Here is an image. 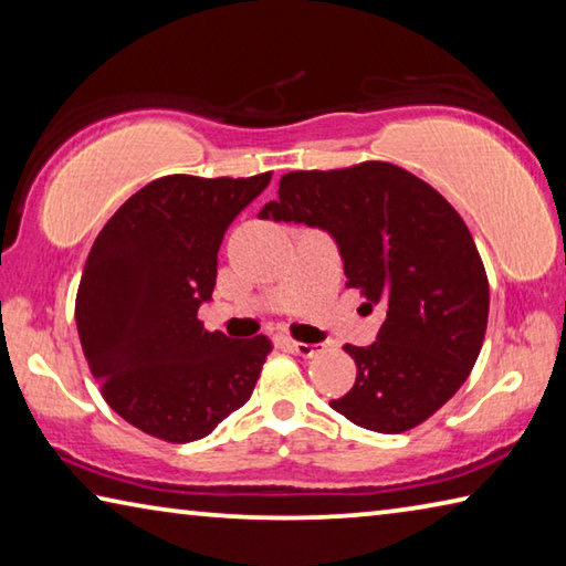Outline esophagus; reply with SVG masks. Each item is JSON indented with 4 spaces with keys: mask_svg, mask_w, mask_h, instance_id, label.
Masks as SVG:
<instances>
[{
    "mask_svg": "<svg viewBox=\"0 0 566 566\" xmlns=\"http://www.w3.org/2000/svg\"><path fill=\"white\" fill-rule=\"evenodd\" d=\"M290 347L296 357H312L314 352H319L317 344H306V342H290Z\"/></svg>",
    "mask_w": 566,
    "mask_h": 566,
    "instance_id": "34e87169",
    "label": "esophagus"
}]
</instances>
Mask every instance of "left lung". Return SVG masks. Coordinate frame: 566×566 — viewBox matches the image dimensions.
<instances>
[{
    "mask_svg": "<svg viewBox=\"0 0 566 566\" xmlns=\"http://www.w3.org/2000/svg\"><path fill=\"white\" fill-rule=\"evenodd\" d=\"M260 219L327 232L347 284L387 312L369 347H344L357 381L329 401L334 411L399 434L454 397L482 349L490 284L467 224L437 189L389 161L292 171Z\"/></svg>",
    "mask_w": 566,
    "mask_h": 566,
    "instance_id": "1",
    "label": "left lung"
}]
</instances>
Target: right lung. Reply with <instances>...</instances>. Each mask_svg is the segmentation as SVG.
Returning <instances> with one entry per match:
<instances>
[{"label":"right lung","instance_id":"add662e5","mask_svg":"<svg viewBox=\"0 0 566 566\" xmlns=\"http://www.w3.org/2000/svg\"><path fill=\"white\" fill-rule=\"evenodd\" d=\"M270 179H155L94 239L76 329L107 405L142 432L195 442L252 397L270 339L209 332L197 312L212 300L224 232Z\"/></svg>","mask_w":566,"mask_h":566}]
</instances>
